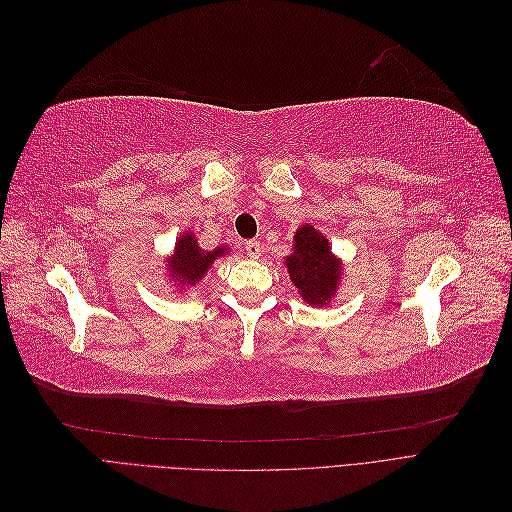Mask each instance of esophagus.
<instances>
[{
  "instance_id": "34e87169",
  "label": "esophagus",
  "mask_w": 512,
  "mask_h": 512,
  "mask_svg": "<svg viewBox=\"0 0 512 512\" xmlns=\"http://www.w3.org/2000/svg\"><path fill=\"white\" fill-rule=\"evenodd\" d=\"M245 254L250 258H260L262 254V243L260 241H247L245 243Z\"/></svg>"
}]
</instances>
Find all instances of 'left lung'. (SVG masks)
Segmentation results:
<instances>
[{
    "label": "left lung",
    "mask_w": 512,
    "mask_h": 512,
    "mask_svg": "<svg viewBox=\"0 0 512 512\" xmlns=\"http://www.w3.org/2000/svg\"><path fill=\"white\" fill-rule=\"evenodd\" d=\"M284 267L299 297L314 307H327L335 299L344 275V262L312 224H303L294 232L292 252L284 258Z\"/></svg>",
    "instance_id": "obj_1"
}]
</instances>
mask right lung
Returning <instances> with one entry per match:
<instances>
[{"label":"right lung","instance_id":"1","mask_svg":"<svg viewBox=\"0 0 512 512\" xmlns=\"http://www.w3.org/2000/svg\"><path fill=\"white\" fill-rule=\"evenodd\" d=\"M230 252L228 245H220L215 250H203L198 245L196 232L185 230L175 241V250L164 258V277L173 286V294H183L203 282V277L218 258Z\"/></svg>","mask_w":512,"mask_h":512}]
</instances>
